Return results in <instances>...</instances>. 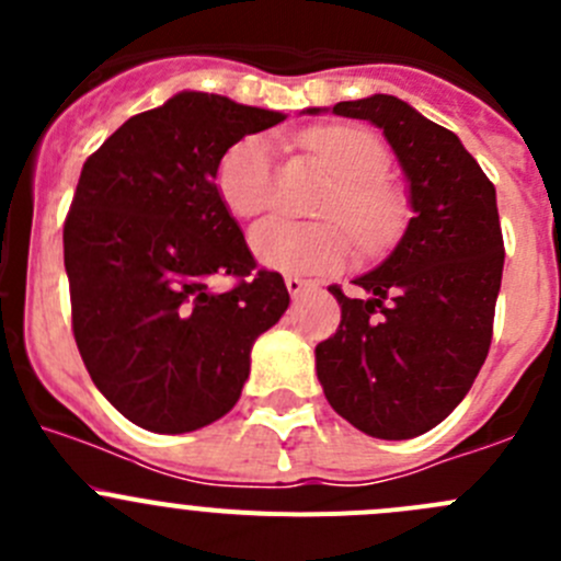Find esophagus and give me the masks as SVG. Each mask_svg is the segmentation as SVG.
<instances>
[{"mask_svg":"<svg viewBox=\"0 0 561 561\" xmlns=\"http://www.w3.org/2000/svg\"><path fill=\"white\" fill-rule=\"evenodd\" d=\"M285 285H287V293H290L293 298H298V296H304V293H307V282L304 279H298V276H285Z\"/></svg>","mask_w":561,"mask_h":561,"instance_id":"esophagus-1","label":"esophagus"}]
</instances>
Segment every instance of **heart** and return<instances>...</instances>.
<instances>
[{"label": "heart", "instance_id": "obj_1", "mask_svg": "<svg viewBox=\"0 0 561 561\" xmlns=\"http://www.w3.org/2000/svg\"><path fill=\"white\" fill-rule=\"evenodd\" d=\"M304 146L336 175L339 186L328 197L322 217L339 219L360 247H377L393 233V195L382 175L388 171V149L375 133L350 124H328L309 129ZM219 195L233 217L252 219L274 201V151L260 135L239 140L219 162ZM254 257L287 274H322L339 268L350 254V241L339 225H298L287 219H265L249 236Z\"/></svg>", "mask_w": 561, "mask_h": 561}]
</instances>
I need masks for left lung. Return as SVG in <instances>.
Here are the masks:
<instances>
[{
    "label": "left lung",
    "mask_w": 561,
    "mask_h": 561,
    "mask_svg": "<svg viewBox=\"0 0 561 561\" xmlns=\"http://www.w3.org/2000/svg\"><path fill=\"white\" fill-rule=\"evenodd\" d=\"M320 113V107H309ZM382 129L410 181L399 244L355 285L331 339L317 344L328 404L377 439H410L443 423L483 366L502 285L496 190L450 129L390 94L333 105Z\"/></svg>",
    "instance_id": "1"
}]
</instances>
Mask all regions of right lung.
<instances>
[{"label":"right lung","instance_id":"1","mask_svg":"<svg viewBox=\"0 0 561 561\" xmlns=\"http://www.w3.org/2000/svg\"><path fill=\"white\" fill-rule=\"evenodd\" d=\"M282 118L179 92L83 162L65 219L72 333L94 386L135 426L184 434L233 410L254 339L290 304L276 271L252 274L217 186L225 151ZM214 273L240 285L214 294Z\"/></svg>","mask_w":561,"mask_h":561}]
</instances>
